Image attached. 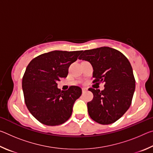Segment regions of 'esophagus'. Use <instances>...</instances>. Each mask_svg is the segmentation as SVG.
Instances as JSON below:
<instances>
[{"label":"esophagus","instance_id":"34e87169","mask_svg":"<svg viewBox=\"0 0 153 153\" xmlns=\"http://www.w3.org/2000/svg\"><path fill=\"white\" fill-rule=\"evenodd\" d=\"M82 92H83V93H84V92H86L87 89H86V88H82Z\"/></svg>","mask_w":153,"mask_h":153}]
</instances>
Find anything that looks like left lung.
I'll return each instance as SVG.
<instances>
[{"mask_svg": "<svg viewBox=\"0 0 153 153\" xmlns=\"http://www.w3.org/2000/svg\"><path fill=\"white\" fill-rule=\"evenodd\" d=\"M79 59L92 65L93 84L105 83V89L90 88L94 97L87 103L90 117L102 125L117 121L130 107L136 81L126 56L116 49L100 47L83 52Z\"/></svg>", "mask_w": 153, "mask_h": 153, "instance_id": "1", "label": "left lung"}]
</instances>
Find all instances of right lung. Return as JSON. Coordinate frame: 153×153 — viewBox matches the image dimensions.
<instances>
[{
	"instance_id": "right-lung-1",
	"label": "right lung",
	"mask_w": 153,
	"mask_h": 153,
	"mask_svg": "<svg viewBox=\"0 0 153 153\" xmlns=\"http://www.w3.org/2000/svg\"><path fill=\"white\" fill-rule=\"evenodd\" d=\"M82 52L51 51L36 56L28 64L22 79L25 103L30 113L42 124L59 126L71 117L82 89L71 86L61 91L56 82L67 76L70 65Z\"/></svg>"
}]
</instances>
